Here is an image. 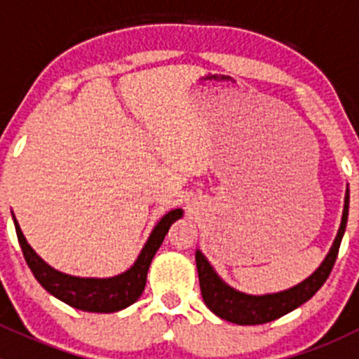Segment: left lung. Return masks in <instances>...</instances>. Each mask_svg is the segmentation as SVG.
I'll return each mask as SVG.
<instances>
[{
	"label": "left lung",
	"mask_w": 359,
	"mask_h": 359,
	"mask_svg": "<svg viewBox=\"0 0 359 359\" xmlns=\"http://www.w3.org/2000/svg\"><path fill=\"white\" fill-rule=\"evenodd\" d=\"M347 213H349V191L346 193V201H344V213L342 222H340L339 233H337L334 245H332L330 252L325 257L321 266L311 274L307 280L302 283L295 285L293 288H288L285 292L278 293H267V295H247V293L236 292L234 288L227 287L212 266L205 255L198 250L196 252V267L198 276H200V288L205 304L208 306L210 311L217 314L222 320L231 321L236 325H262L269 323V321L278 320V318L285 316L290 311L297 309L302 306L304 302L311 299L327 281L330 276L332 267H334L337 253H339L340 241H342L344 231H346L347 224Z\"/></svg>",
	"instance_id": "left-lung-1"
}]
</instances>
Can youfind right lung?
<instances>
[{
	"label": "right lung",
	"mask_w": 359,
	"mask_h": 359,
	"mask_svg": "<svg viewBox=\"0 0 359 359\" xmlns=\"http://www.w3.org/2000/svg\"><path fill=\"white\" fill-rule=\"evenodd\" d=\"M180 217H182L180 208L166 213L153 229L135 264L123 274H118L114 278H104V280L69 276V274H62L50 267L48 264L43 262L36 255L34 250L29 247L15 217H13V222H15L17 238H19L25 262H27L29 269L32 271L38 283L46 292H50L69 306L76 307V309L88 311V313H114V311L128 307L130 304L139 300V297L142 295L151 260L156 255L158 248L161 247L170 226Z\"/></svg>",
	"instance_id": "right-lung-1"
}]
</instances>
